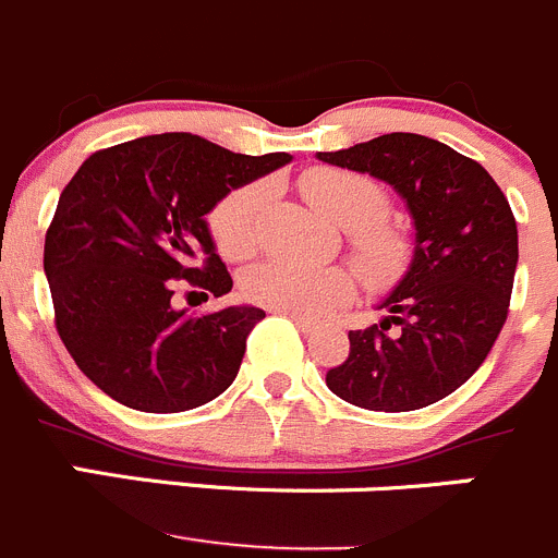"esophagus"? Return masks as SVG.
<instances>
[{
    "label": "esophagus",
    "instance_id": "1",
    "mask_svg": "<svg viewBox=\"0 0 558 558\" xmlns=\"http://www.w3.org/2000/svg\"><path fill=\"white\" fill-rule=\"evenodd\" d=\"M283 316H289V318H291V322H294V324H296V327H300V329H302V332H311V329H313V327H316V324H313V322H311V318H302V316H294V313H283Z\"/></svg>",
    "mask_w": 558,
    "mask_h": 558
}]
</instances>
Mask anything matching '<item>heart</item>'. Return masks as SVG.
<instances>
[{
    "mask_svg": "<svg viewBox=\"0 0 558 558\" xmlns=\"http://www.w3.org/2000/svg\"><path fill=\"white\" fill-rule=\"evenodd\" d=\"M302 193L332 223L343 226L351 256L371 286H389L403 275L411 242L403 229L389 223L387 187L373 177L349 169H313L302 177ZM267 182H251L218 202L209 215V231L226 258H245L262 242ZM354 275L345 267H300L262 262L242 275V294L267 311L302 318L324 316L354 296Z\"/></svg>",
    "mask_w": 558,
    "mask_h": 558,
    "instance_id": "1",
    "label": "heart"
}]
</instances>
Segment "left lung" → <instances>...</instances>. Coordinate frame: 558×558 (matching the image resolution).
Returning <instances> with one entry per match:
<instances>
[{
	"instance_id": "8db88e82",
	"label": "left lung",
	"mask_w": 558,
	"mask_h": 558,
	"mask_svg": "<svg viewBox=\"0 0 558 558\" xmlns=\"http://www.w3.org/2000/svg\"><path fill=\"white\" fill-rule=\"evenodd\" d=\"M318 160L392 185L416 229L409 272L381 302L389 316L351 329L327 387L367 411L425 409L472 378L507 322L518 267L507 196L477 160L428 135L387 133Z\"/></svg>"
}]
</instances>
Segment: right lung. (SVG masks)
I'll list each match as a JSON object with an SVG mask.
<instances>
[{"instance_id": "1", "label": "right lung", "mask_w": 558, "mask_h": 558, "mask_svg": "<svg viewBox=\"0 0 558 558\" xmlns=\"http://www.w3.org/2000/svg\"><path fill=\"white\" fill-rule=\"evenodd\" d=\"M291 160L236 155L202 135L160 133L89 155L64 185L43 269L64 349L108 398L174 414L231 387L262 307L174 311V280L229 294L204 215Z\"/></svg>"}]
</instances>
